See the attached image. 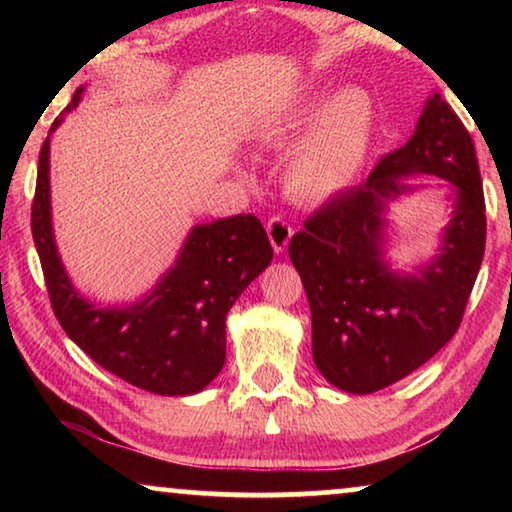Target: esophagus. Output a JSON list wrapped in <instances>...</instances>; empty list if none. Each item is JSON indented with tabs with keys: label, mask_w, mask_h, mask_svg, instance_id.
<instances>
[{
	"label": "esophagus",
	"mask_w": 512,
	"mask_h": 512,
	"mask_svg": "<svg viewBox=\"0 0 512 512\" xmlns=\"http://www.w3.org/2000/svg\"><path fill=\"white\" fill-rule=\"evenodd\" d=\"M266 232H268V239H271V246L275 253H284V248L289 246L291 235H293L291 225L284 221L282 216H271L266 223Z\"/></svg>",
	"instance_id": "1"
}]
</instances>
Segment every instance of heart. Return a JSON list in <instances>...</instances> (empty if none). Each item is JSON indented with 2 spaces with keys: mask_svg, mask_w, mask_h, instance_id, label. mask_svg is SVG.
I'll return each instance as SVG.
<instances>
[{
  "mask_svg": "<svg viewBox=\"0 0 512 512\" xmlns=\"http://www.w3.org/2000/svg\"><path fill=\"white\" fill-rule=\"evenodd\" d=\"M305 132L284 167V187L296 201L320 203L350 189L366 169L377 140L375 103L361 88H316L264 124L259 140L277 151Z\"/></svg>",
  "mask_w": 512,
  "mask_h": 512,
  "instance_id": "heart-1",
  "label": "heart"
}]
</instances>
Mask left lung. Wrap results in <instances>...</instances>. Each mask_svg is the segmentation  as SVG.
Wrapping results in <instances>:
<instances>
[{"label": "left lung", "instance_id": "1", "mask_svg": "<svg viewBox=\"0 0 512 512\" xmlns=\"http://www.w3.org/2000/svg\"><path fill=\"white\" fill-rule=\"evenodd\" d=\"M436 175L457 192L441 253L415 276L383 259L385 203ZM485 250V201L474 142L436 92L415 133L366 183L345 189L293 235L289 257L311 309L314 363L329 384L368 395L411 375L456 334Z\"/></svg>", "mask_w": 512, "mask_h": 512}]
</instances>
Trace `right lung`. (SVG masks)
Segmentation results:
<instances>
[{
	"mask_svg": "<svg viewBox=\"0 0 512 512\" xmlns=\"http://www.w3.org/2000/svg\"><path fill=\"white\" fill-rule=\"evenodd\" d=\"M83 90L76 88L65 112L79 106ZM60 121L40 149L31 207L33 241L58 323L92 361L142 391L171 397L203 391L225 363V316L273 259L264 225L253 214L194 225L151 293L133 305L97 307L74 289L51 228L49 142Z\"/></svg>",
	"mask_w": 512,
	"mask_h": 512,
	"instance_id": "obj_1",
	"label": "right lung"
}]
</instances>
